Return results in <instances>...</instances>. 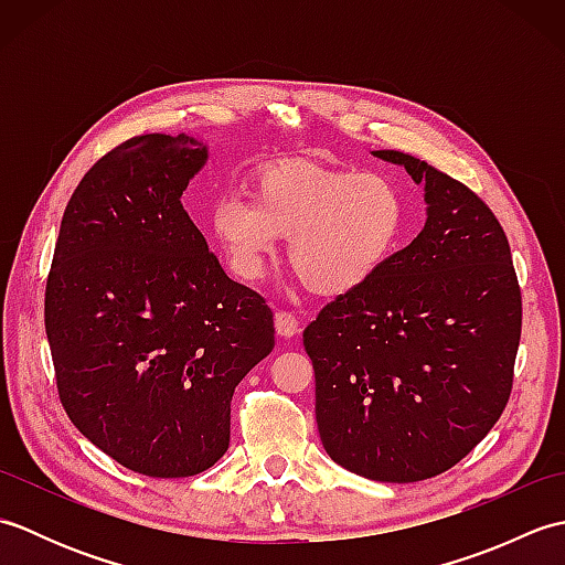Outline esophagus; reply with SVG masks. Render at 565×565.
Segmentation results:
<instances>
[{
    "instance_id": "esophagus-1",
    "label": "esophagus",
    "mask_w": 565,
    "mask_h": 565,
    "mask_svg": "<svg viewBox=\"0 0 565 565\" xmlns=\"http://www.w3.org/2000/svg\"><path fill=\"white\" fill-rule=\"evenodd\" d=\"M274 326H276V334H279V338H284V340L294 338V334H298V330H301V322L296 320V316L286 313V310H281V313H276Z\"/></svg>"
}]
</instances>
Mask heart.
I'll return each mask as SVG.
<instances>
[{
  "label": "heart",
  "instance_id": "b5f03b06",
  "mask_svg": "<svg viewBox=\"0 0 565 565\" xmlns=\"http://www.w3.org/2000/svg\"><path fill=\"white\" fill-rule=\"evenodd\" d=\"M249 201L227 196L211 211V233L231 269L257 281L291 239L289 262L308 291L340 298L362 289L401 243L405 206L386 177L279 162L249 179Z\"/></svg>",
  "mask_w": 565,
  "mask_h": 565
}]
</instances>
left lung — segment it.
Masks as SVG:
<instances>
[{"instance_id":"left-lung-1","label":"left lung","mask_w":565,"mask_h":565,"mask_svg":"<svg viewBox=\"0 0 565 565\" xmlns=\"http://www.w3.org/2000/svg\"><path fill=\"white\" fill-rule=\"evenodd\" d=\"M425 184L411 245L303 330L322 447L347 471L415 483L459 463L505 411L522 294L505 231L471 189L398 150Z\"/></svg>"}]
</instances>
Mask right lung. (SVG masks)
Here are the masks:
<instances>
[{"label":"right lung","mask_w":565,"mask_h":565,"mask_svg":"<svg viewBox=\"0 0 565 565\" xmlns=\"http://www.w3.org/2000/svg\"><path fill=\"white\" fill-rule=\"evenodd\" d=\"M209 160L191 136H136L72 194L45 284L60 403L130 471L186 478L231 444V401L274 350V313L233 281L182 206Z\"/></svg>","instance_id":"right-lung-1"}]
</instances>
